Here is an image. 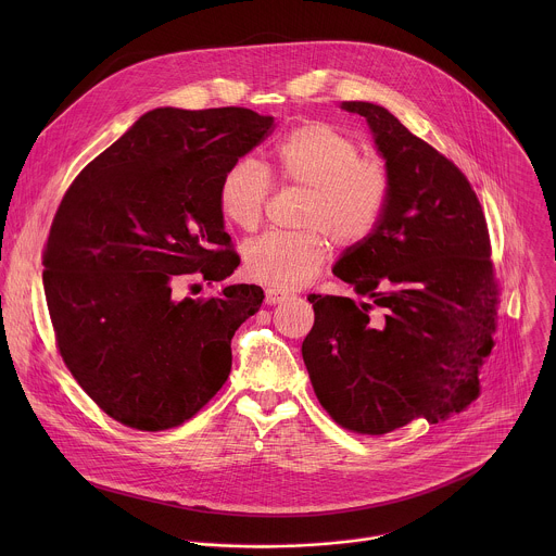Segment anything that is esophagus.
I'll list each match as a JSON object with an SVG mask.
<instances>
[{"mask_svg":"<svg viewBox=\"0 0 556 556\" xmlns=\"http://www.w3.org/2000/svg\"><path fill=\"white\" fill-rule=\"evenodd\" d=\"M287 298H289V293H285V291H276V289H269V291L265 293V304L276 306V304H282Z\"/></svg>","mask_w":556,"mask_h":556,"instance_id":"esophagus-1","label":"esophagus"}]
</instances>
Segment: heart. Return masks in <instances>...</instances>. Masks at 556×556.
<instances>
[{"mask_svg": "<svg viewBox=\"0 0 556 556\" xmlns=\"http://www.w3.org/2000/svg\"><path fill=\"white\" fill-rule=\"evenodd\" d=\"M274 173L285 186L306 190L302 233H267L243 248V274L271 289H298L313 280L329 254V238L353 248L375 236L390 203L386 162L362 156L355 137L327 122L291 130L274 150ZM271 194L267 168L239 159L218 186V207L243 231L258 227Z\"/></svg>", "mask_w": 556, "mask_h": 556, "instance_id": "b5f03b06", "label": "heart"}]
</instances>
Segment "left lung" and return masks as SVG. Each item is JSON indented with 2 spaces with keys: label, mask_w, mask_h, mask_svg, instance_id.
<instances>
[{
  "label": "left lung",
  "mask_w": 556,
  "mask_h": 556,
  "mask_svg": "<svg viewBox=\"0 0 556 556\" xmlns=\"http://www.w3.org/2000/svg\"><path fill=\"white\" fill-rule=\"evenodd\" d=\"M342 109L368 119L392 192L375 236L333 267L362 302L308 295L315 325L302 355L329 417L381 437L417 417L445 421L479 397L501 289L467 175L388 109Z\"/></svg>",
  "instance_id": "1"
}]
</instances>
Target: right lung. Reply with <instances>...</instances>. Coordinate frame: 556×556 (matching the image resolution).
<instances>
[{
    "mask_svg": "<svg viewBox=\"0 0 556 556\" xmlns=\"http://www.w3.org/2000/svg\"><path fill=\"white\" fill-rule=\"evenodd\" d=\"M271 132V117L243 106L154 109L66 190L42 252L47 306L66 368L115 421L181 426L227 383L231 338L263 289L197 300L173 289L238 267L218 186Z\"/></svg>",
    "mask_w": 556,
    "mask_h": 556,
    "instance_id": "1",
    "label": "right lung"
}]
</instances>
